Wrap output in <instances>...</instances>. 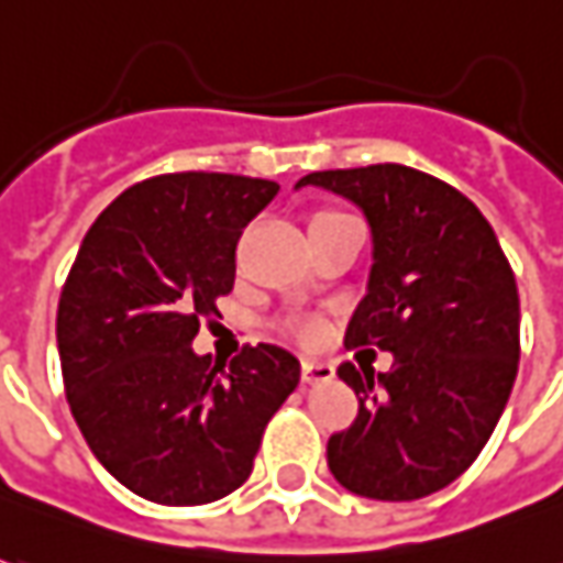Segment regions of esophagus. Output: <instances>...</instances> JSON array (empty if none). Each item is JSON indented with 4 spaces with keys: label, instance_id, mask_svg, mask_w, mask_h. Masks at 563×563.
<instances>
[{
    "label": "esophagus",
    "instance_id": "esophagus-1",
    "mask_svg": "<svg viewBox=\"0 0 563 563\" xmlns=\"http://www.w3.org/2000/svg\"><path fill=\"white\" fill-rule=\"evenodd\" d=\"M336 377V367L333 364H327V361H301V383H308V386H314V383H330V379Z\"/></svg>",
    "mask_w": 563,
    "mask_h": 563
}]
</instances>
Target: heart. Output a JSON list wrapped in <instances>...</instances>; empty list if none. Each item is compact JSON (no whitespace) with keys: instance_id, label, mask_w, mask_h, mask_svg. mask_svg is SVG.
Segmentation results:
<instances>
[{"instance_id":"1","label":"heart","mask_w":563,"mask_h":563,"mask_svg":"<svg viewBox=\"0 0 563 563\" xmlns=\"http://www.w3.org/2000/svg\"><path fill=\"white\" fill-rule=\"evenodd\" d=\"M320 218H333V211H320L314 221H320ZM289 330H292V336L301 342H318L320 333H323V323H320L318 318H299L289 323Z\"/></svg>"}]
</instances>
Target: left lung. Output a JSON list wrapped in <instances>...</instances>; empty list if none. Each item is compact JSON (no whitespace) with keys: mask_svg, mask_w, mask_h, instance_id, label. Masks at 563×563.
<instances>
[{"mask_svg":"<svg viewBox=\"0 0 563 563\" xmlns=\"http://www.w3.org/2000/svg\"><path fill=\"white\" fill-rule=\"evenodd\" d=\"M371 227L367 292L349 345L393 352V371L342 364L358 417L327 442L349 493L415 501L445 489L489 442L520 361V299L489 221L455 186L405 165L314 170Z\"/></svg>","mask_w":563,"mask_h":563,"instance_id":"8db88e82","label":"left lung"}]
</instances>
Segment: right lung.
I'll return each mask as SVG.
<instances>
[{
	"instance_id": "obj_1",
	"label": "right lung",
	"mask_w": 563,
	"mask_h": 563,
	"mask_svg": "<svg viewBox=\"0 0 563 563\" xmlns=\"http://www.w3.org/2000/svg\"><path fill=\"white\" fill-rule=\"evenodd\" d=\"M280 192L236 174H162L89 227L58 301L70 415L99 464L158 505L240 489L264 427L299 386L280 345H245L230 371L196 355L199 320L233 289L243 227Z\"/></svg>"
}]
</instances>
